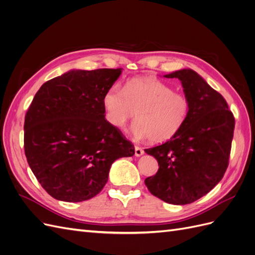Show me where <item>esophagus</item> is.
I'll list each match as a JSON object with an SVG mask.
<instances>
[{"label":"esophagus","instance_id":"1","mask_svg":"<svg viewBox=\"0 0 255 255\" xmlns=\"http://www.w3.org/2000/svg\"><path fill=\"white\" fill-rule=\"evenodd\" d=\"M134 154H135V157H141V155L144 154V149L141 148V147L135 146L134 147Z\"/></svg>","mask_w":255,"mask_h":255}]
</instances>
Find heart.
I'll return each mask as SVG.
<instances>
[{
  "label": "heart",
  "instance_id": "1",
  "mask_svg": "<svg viewBox=\"0 0 255 255\" xmlns=\"http://www.w3.org/2000/svg\"><path fill=\"white\" fill-rule=\"evenodd\" d=\"M107 122L123 129L135 117L132 132L137 138L164 143L174 137L184 125L190 113V102L181 93L162 81L134 78L123 89L114 84L103 96Z\"/></svg>",
  "mask_w": 255,
  "mask_h": 255
}]
</instances>
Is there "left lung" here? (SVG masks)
Here are the masks:
<instances>
[{
  "label": "left lung",
  "mask_w": 255,
  "mask_h": 255,
  "mask_svg": "<svg viewBox=\"0 0 255 255\" xmlns=\"http://www.w3.org/2000/svg\"><path fill=\"white\" fill-rule=\"evenodd\" d=\"M190 102V113L179 132L166 143L145 149L157 159L159 170L145 179L149 192L171 204L192 203L207 195L229 165L235 127L223 95L191 69L172 72Z\"/></svg>",
  "instance_id": "8db88e82"
}]
</instances>
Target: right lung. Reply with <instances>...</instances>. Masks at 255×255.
Here are the masks:
<instances>
[{
  "label": "right lung",
  "mask_w": 255,
  "mask_h": 255,
  "mask_svg": "<svg viewBox=\"0 0 255 255\" xmlns=\"http://www.w3.org/2000/svg\"><path fill=\"white\" fill-rule=\"evenodd\" d=\"M122 69L71 70L46 81L24 122V150L39 183L53 198L80 202L108 181L112 163L134 146L105 119L103 96Z\"/></svg>",
  "instance_id": "right-lung-1"
}]
</instances>
